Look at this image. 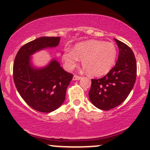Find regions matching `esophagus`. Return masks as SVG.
I'll list each match as a JSON object with an SVG mask.
<instances>
[{"mask_svg": "<svg viewBox=\"0 0 150 150\" xmlns=\"http://www.w3.org/2000/svg\"><path fill=\"white\" fill-rule=\"evenodd\" d=\"M80 79H81V77L77 76V75H74L73 77V80H80Z\"/></svg>", "mask_w": 150, "mask_h": 150, "instance_id": "1", "label": "esophagus"}]
</instances>
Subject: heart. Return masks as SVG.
<instances>
[{
    "mask_svg": "<svg viewBox=\"0 0 150 150\" xmlns=\"http://www.w3.org/2000/svg\"><path fill=\"white\" fill-rule=\"evenodd\" d=\"M62 61L68 70H73L82 59V65L89 75L101 76L113 68L117 58V49L111 42L87 40L77 43L73 48H65Z\"/></svg>",
    "mask_w": 150,
    "mask_h": 150,
    "instance_id": "obj_1",
    "label": "heart"
}]
</instances>
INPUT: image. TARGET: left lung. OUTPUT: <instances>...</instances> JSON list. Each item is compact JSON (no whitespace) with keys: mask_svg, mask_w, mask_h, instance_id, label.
I'll use <instances>...</instances> for the list:
<instances>
[{"mask_svg":"<svg viewBox=\"0 0 150 150\" xmlns=\"http://www.w3.org/2000/svg\"><path fill=\"white\" fill-rule=\"evenodd\" d=\"M119 49L118 61L104 77L92 79L89 92V100L101 110L111 109L124 101L135 82L137 64L132 51L118 39H114Z\"/></svg>","mask_w":150,"mask_h":150,"instance_id":"1","label":"left lung"}]
</instances>
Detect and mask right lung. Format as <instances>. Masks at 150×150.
I'll use <instances>...</instances> for the list:
<instances>
[{
    "label": "right lung",
    "instance_id": "1",
    "mask_svg": "<svg viewBox=\"0 0 150 150\" xmlns=\"http://www.w3.org/2000/svg\"><path fill=\"white\" fill-rule=\"evenodd\" d=\"M60 37L37 38L22 46L15 58L13 79L24 101L37 111L50 113L63 104L68 86L73 79L57 60L52 58L44 67H36L32 55L58 46Z\"/></svg>",
    "mask_w": 150,
    "mask_h": 150
}]
</instances>
